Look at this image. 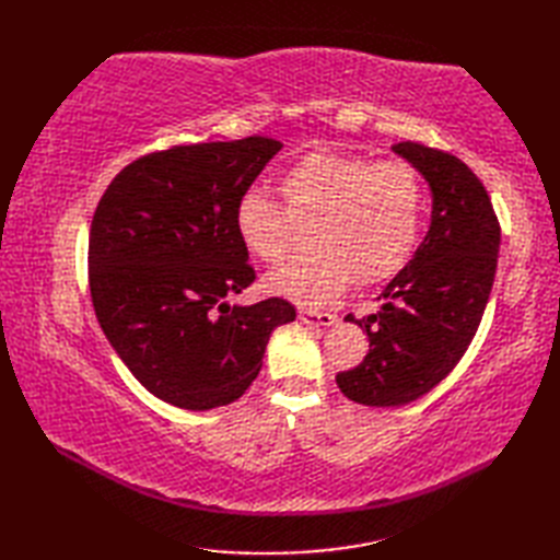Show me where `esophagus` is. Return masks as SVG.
Segmentation results:
<instances>
[{"label": "esophagus", "mask_w": 560, "mask_h": 560, "mask_svg": "<svg viewBox=\"0 0 560 560\" xmlns=\"http://www.w3.org/2000/svg\"><path fill=\"white\" fill-rule=\"evenodd\" d=\"M299 319L303 325H313V327H331L337 323V315L331 313H317V311H301Z\"/></svg>", "instance_id": "34e87169"}]
</instances>
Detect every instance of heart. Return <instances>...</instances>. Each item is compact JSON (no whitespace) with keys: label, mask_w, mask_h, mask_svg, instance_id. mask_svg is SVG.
I'll return each instance as SVG.
<instances>
[{"label":"heart","mask_w":560,"mask_h":560,"mask_svg":"<svg viewBox=\"0 0 560 560\" xmlns=\"http://www.w3.org/2000/svg\"><path fill=\"white\" fill-rule=\"evenodd\" d=\"M283 207L247 192L235 207V233L255 259L281 265L300 229L313 255L269 273L265 289L299 305H327L353 283L385 281L407 265L421 231L425 192L409 163H375L343 151H317L279 177Z\"/></svg>","instance_id":"1"}]
</instances>
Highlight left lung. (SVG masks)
<instances>
[{"label": "left lung", "instance_id": "left-lung-1", "mask_svg": "<svg viewBox=\"0 0 560 560\" xmlns=\"http://www.w3.org/2000/svg\"><path fill=\"white\" fill-rule=\"evenodd\" d=\"M392 151L423 175L433 211L409 265L380 293V311L347 317L365 329L371 351L337 385L365 407H401L450 375L477 335L501 247L489 192L467 163L416 141Z\"/></svg>", "mask_w": 560, "mask_h": 560}]
</instances>
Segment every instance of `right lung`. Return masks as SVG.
<instances>
[{
    "instance_id": "obj_1",
    "label": "right lung",
    "mask_w": 560,
    "mask_h": 560,
    "mask_svg": "<svg viewBox=\"0 0 560 560\" xmlns=\"http://www.w3.org/2000/svg\"><path fill=\"white\" fill-rule=\"evenodd\" d=\"M281 147L247 137L149 153L115 175L93 213L89 283L103 335L173 407L241 399L271 331L295 319L283 299L225 301L255 281L235 207Z\"/></svg>"
}]
</instances>
